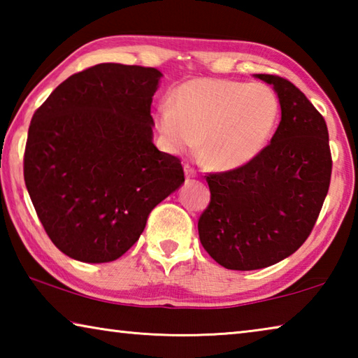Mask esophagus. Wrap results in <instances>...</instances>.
<instances>
[{
	"mask_svg": "<svg viewBox=\"0 0 358 358\" xmlns=\"http://www.w3.org/2000/svg\"><path fill=\"white\" fill-rule=\"evenodd\" d=\"M196 175H197L196 171H194L191 166H187V164L185 166V177L186 178H194V177H196Z\"/></svg>",
	"mask_w": 358,
	"mask_h": 358,
	"instance_id": "1",
	"label": "esophagus"
}]
</instances>
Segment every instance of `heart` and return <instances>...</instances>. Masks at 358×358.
Returning a JSON list of instances; mask_svg holds the SVG:
<instances>
[{"label": "heart", "instance_id": "obj_1", "mask_svg": "<svg viewBox=\"0 0 358 358\" xmlns=\"http://www.w3.org/2000/svg\"><path fill=\"white\" fill-rule=\"evenodd\" d=\"M280 101L264 83L192 78L175 90L173 106L156 108L155 124L175 155L201 153L220 171L250 164L275 134Z\"/></svg>", "mask_w": 358, "mask_h": 358}]
</instances>
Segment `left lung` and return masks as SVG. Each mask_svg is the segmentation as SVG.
Instances as JSON below:
<instances>
[{"label": "left lung", "instance_id": "obj_1", "mask_svg": "<svg viewBox=\"0 0 358 358\" xmlns=\"http://www.w3.org/2000/svg\"><path fill=\"white\" fill-rule=\"evenodd\" d=\"M273 87L281 121L256 159L210 173L211 201L199 220V238L229 270H259L305 243L331 177L329 131L322 115L286 78L254 74Z\"/></svg>", "mask_w": 358, "mask_h": 358}]
</instances>
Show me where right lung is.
Here are the masks:
<instances>
[{"mask_svg":"<svg viewBox=\"0 0 358 358\" xmlns=\"http://www.w3.org/2000/svg\"><path fill=\"white\" fill-rule=\"evenodd\" d=\"M155 68L96 64L58 85L34 112L23 157L36 213L59 251L117 260L150 211L183 185L178 157L153 143Z\"/></svg>","mask_w":358,"mask_h":358,"instance_id":"obj_1","label":"right lung"}]
</instances>
